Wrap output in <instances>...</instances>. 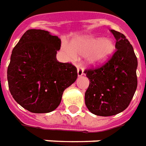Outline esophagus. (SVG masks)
<instances>
[{
    "mask_svg": "<svg viewBox=\"0 0 146 146\" xmlns=\"http://www.w3.org/2000/svg\"><path fill=\"white\" fill-rule=\"evenodd\" d=\"M77 74H78V76L80 77V76H82V75H84V70H83V68L81 67V66H78L77 65Z\"/></svg>",
    "mask_w": 146,
    "mask_h": 146,
    "instance_id": "esophagus-1",
    "label": "esophagus"
}]
</instances>
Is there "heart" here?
<instances>
[{
  "label": "heart",
  "mask_w": 146,
  "mask_h": 146,
  "mask_svg": "<svg viewBox=\"0 0 146 146\" xmlns=\"http://www.w3.org/2000/svg\"><path fill=\"white\" fill-rule=\"evenodd\" d=\"M66 51L71 58L85 56V63L89 66H98L107 62L115 52L116 44L111 38L84 36L75 40Z\"/></svg>",
  "instance_id": "1"
}]
</instances>
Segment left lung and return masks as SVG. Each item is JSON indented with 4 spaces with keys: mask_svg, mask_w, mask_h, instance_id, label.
<instances>
[{
    "mask_svg": "<svg viewBox=\"0 0 146 146\" xmlns=\"http://www.w3.org/2000/svg\"><path fill=\"white\" fill-rule=\"evenodd\" d=\"M116 38V52L97 69L86 70L90 80L85 92V104L100 116L116 115L129 106L137 87V59L133 48L123 34L110 30Z\"/></svg>",
    "mask_w": 146,
    "mask_h": 146,
    "instance_id": "obj_1",
    "label": "left lung"
}]
</instances>
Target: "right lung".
<instances>
[{
  "mask_svg": "<svg viewBox=\"0 0 146 146\" xmlns=\"http://www.w3.org/2000/svg\"><path fill=\"white\" fill-rule=\"evenodd\" d=\"M61 40L43 30H29L12 51L7 70L12 96L25 109L47 113L56 109L64 90L77 79L71 63L58 62Z\"/></svg>",
  "mask_w": 146,
  "mask_h": 146,
  "instance_id": "right-lung-1",
  "label": "right lung"
}]
</instances>
